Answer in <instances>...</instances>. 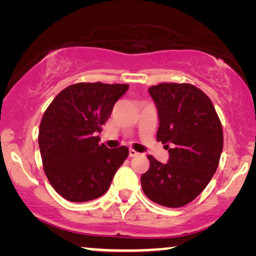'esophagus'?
Listing matches in <instances>:
<instances>
[{"label":"esophagus","mask_w":256,"mask_h":256,"mask_svg":"<svg viewBox=\"0 0 256 256\" xmlns=\"http://www.w3.org/2000/svg\"><path fill=\"white\" fill-rule=\"evenodd\" d=\"M138 155H140V154L138 152H135L134 149H129V157H136Z\"/></svg>","instance_id":"1"}]
</instances>
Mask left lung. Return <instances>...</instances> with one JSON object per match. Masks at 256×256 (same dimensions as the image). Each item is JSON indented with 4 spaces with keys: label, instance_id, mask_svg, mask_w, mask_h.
<instances>
[{
    "label": "left lung",
    "instance_id": "obj_1",
    "mask_svg": "<svg viewBox=\"0 0 256 256\" xmlns=\"http://www.w3.org/2000/svg\"><path fill=\"white\" fill-rule=\"evenodd\" d=\"M149 93L158 112L157 141L166 144L169 160L149 155L141 176L143 192L166 208H182L202 194L219 166L222 127L210 98L191 84L162 82Z\"/></svg>",
    "mask_w": 256,
    "mask_h": 256
}]
</instances>
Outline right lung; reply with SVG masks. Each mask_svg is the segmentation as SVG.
Segmentation results:
<instances>
[{
    "mask_svg": "<svg viewBox=\"0 0 256 256\" xmlns=\"http://www.w3.org/2000/svg\"><path fill=\"white\" fill-rule=\"evenodd\" d=\"M127 84L78 82L52 100L42 118L38 134L44 172L66 200L82 202L101 197L128 157L122 146L99 144L106 124Z\"/></svg>",
    "mask_w": 256,
    "mask_h": 256,
    "instance_id": "add662e5",
    "label": "right lung"
}]
</instances>
